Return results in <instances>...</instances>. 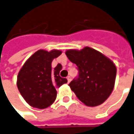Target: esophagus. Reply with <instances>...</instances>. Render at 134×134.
<instances>
[{
	"instance_id": "34e87169",
	"label": "esophagus",
	"mask_w": 134,
	"mask_h": 134,
	"mask_svg": "<svg viewBox=\"0 0 134 134\" xmlns=\"http://www.w3.org/2000/svg\"><path fill=\"white\" fill-rule=\"evenodd\" d=\"M67 82H68V83H70V81H71V77H70V76H67Z\"/></svg>"
}]
</instances>
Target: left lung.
<instances>
[{
    "label": "left lung",
    "instance_id": "obj_1",
    "mask_svg": "<svg viewBox=\"0 0 134 134\" xmlns=\"http://www.w3.org/2000/svg\"><path fill=\"white\" fill-rule=\"evenodd\" d=\"M65 54L79 70L78 77L69 84L71 90L87 106L102 104L114 88L115 64L101 52L87 46L80 51L67 50Z\"/></svg>",
    "mask_w": 134,
    "mask_h": 134
}]
</instances>
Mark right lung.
<instances>
[{
	"instance_id": "add662e5",
	"label": "right lung",
	"mask_w": 134,
	"mask_h": 134,
	"mask_svg": "<svg viewBox=\"0 0 134 134\" xmlns=\"http://www.w3.org/2000/svg\"><path fill=\"white\" fill-rule=\"evenodd\" d=\"M61 54L59 50H38L19 70L17 88L24 99L32 107L45 109L51 106L57 98L56 88L67 83L66 78L59 76L60 64L51 70L52 61Z\"/></svg>"
}]
</instances>
